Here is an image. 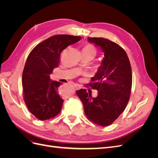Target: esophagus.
<instances>
[{
    "label": "esophagus",
    "instance_id": "34e87169",
    "mask_svg": "<svg viewBox=\"0 0 158 158\" xmlns=\"http://www.w3.org/2000/svg\"><path fill=\"white\" fill-rule=\"evenodd\" d=\"M74 85V86L77 89H80V85H78V84H73Z\"/></svg>",
    "mask_w": 158,
    "mask_h": 158
}]
</instances>
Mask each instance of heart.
Listing matches in <instances>:
<instances>
[{"instance_id":"obj_1","label":"heart","mask_w":158,"mask_h":158,"mask_svg":"<svg viewBox=\"0 0 158 158\" xmlns=\"http://www.w3.org/2000/svg\"><path fill=\"white\" fill-rule=\"evenodd\" d=\"M83 50H85V51H89V52H94V53L95 55V52H96V51H95V47L91 44H88L87 45H85L84 47V48L83 49Z\"/></svg>"}]
</instances>
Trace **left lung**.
<instances>
[{
    "instance_id": "8db88e82",
    "label": "left lung",
    "mask_w": 158,
    "mask_h": 158,
    "mask_svg": "<svg viewBox=\"0 0 158 158\" xmlns=\"http://www.w3.org/2000/svg\"><path fill=\"white\" fill-rule=\"evenodd\" d=\"M88 40L104 52L101 66L89 84L98 90V95L93 98L85 89L76 94L89 120L106 127L111 125L127 106L132 88L131 66L125 51L116 43L103 37H88Z\"/></svg>"
}]
</instances>
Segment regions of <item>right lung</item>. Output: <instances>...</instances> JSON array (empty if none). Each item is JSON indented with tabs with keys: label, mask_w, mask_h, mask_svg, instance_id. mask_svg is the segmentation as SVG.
Segmentation results:
<instances>
[{
	"label": "right lung",
	"mask_w": 158,
	"mask_h": 158,
	"mask_svg": "<svg viewBox=\"0 0 158 158\" xmlns=\"http://www.w3.org/2000/svg\"><path fill=\"white\" fill-rule=\"evenodd\" d=\"M81 40L80 36L56 35L41 42L30 52L22 74L23 97L29 111L40 121L56 117L64 100L59 94L61 84L50 74L58 67L62 51Z\"/></svg>",
	"instance_id": "obj_1"
}]
</instances>
